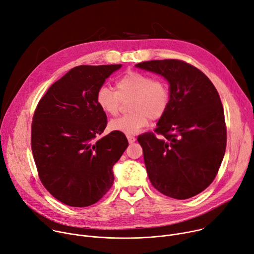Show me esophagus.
Instances as JSON below:
<instances>
[{"instance_id":"esophagus-1","label":"esophagus","mask_w":254,"mask_h":254,"mask_svg":"<svg viewBox=\"0 0 254 254\" xmlns=\"http://www.w3.org/2000/svg\"><path fill=\"white\" fill-rule=\"evenodd\" d=\"M127 140H128V143H129V144H132V143H134V142H135V137H134L133 135H131V134H127Z\"/></svg>"}]
</instances>
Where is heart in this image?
<instances>
[{
  "instance_id": "heart-1",
  "label": "heart",
  "mask_w": 254,
  "mask_h": 254,
  "mask_svg": "<svg viewBox=\"0 0 254 254\" xmlns=\"http://www.w3.org/2000/svg\"><path fill=\"white\" fill-rule=\"evenodd\" d=\"M117 91L101 86L96 92L98 107L114 117L121 109L122 101L131 99L128 105L130 113L109 123V128L127 134H134L148 126L149 120L158 121L167 112L170 104V89L162 79L128 71L115 84Z\"/></svg>"
}]
</instances>
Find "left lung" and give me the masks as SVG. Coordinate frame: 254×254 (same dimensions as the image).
<instances>
[{
    "label": "left lung",
    "mask_w": 254,
    "mask_h": 254,
    "mask_svg": "<svg viewBox=\"0 0 254 254\" xmlns=\"http://www.w3.org/2000/svg\"><path fill=\"white\" fill-rule=\"evenodd\" d=\"M169 83L170 104L155 132L137 136L152 186L167 196L187 199L203 191L223 161L227 129L223 105L211 80L180 60L136 64Z\"/></svg>",
    "instance_id": "1"
}]
</instances>
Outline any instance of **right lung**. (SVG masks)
Returning <instances> with one entry per match:
<instances>
[{
  "label": "right lung",
  "mask_w": 254,
  "mask_h": 254,
  "mask_svg": "<svg viewBox=\"0 0 254 254\" xmlns=\"http://www.w3.org/2000/svg\"><path fill=\"white\" fill-rule=\"evenodd\" d=\"M122 64L78 65L39 100L31 126V149L43 187L66 205L97 202L112 187V167L128 146L121 131L95 140L107 125L96 92Z\"/></svg>",
  "instance_id": "add662e5"
}]
</instances>
